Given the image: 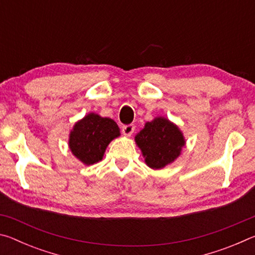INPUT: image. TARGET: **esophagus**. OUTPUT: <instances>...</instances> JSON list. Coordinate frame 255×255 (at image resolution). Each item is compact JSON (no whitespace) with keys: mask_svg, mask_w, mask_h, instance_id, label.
<instances>
[{"mask_svg":"<svg viewBox=\"0 0 255 255\" xmlns=\"http://www.w3.org/2000/svg\"><path fill=\"white\" fill-rule=\"evenodd\" d=\"M123 133L124 135H126V136H130L131 133L133 132V130H135V126H133L132 124H130V125H125V126H123Z\"/></svg>","mask_w":255,"mask_h":255,"instance_id":"obj_1","label":"esophagus"}]
</instances>
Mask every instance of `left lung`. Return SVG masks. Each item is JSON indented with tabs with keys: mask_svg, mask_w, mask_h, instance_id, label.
Here are the masks:
<instances>
[{
	"mask_svg": "<svg viewBox=\"0 0 255 255\" xmlns=\"http://www.w3.org/2000/svg\"><path fill=\"white\" fill-rule=\"evenodd\" d=\"M135 140L143 152L146 164L152 169H162L173 162L184 145L179 128L161 117L146 123Z\"/></svg>",
	"mask_w": 255,
	"mask_h": 255,
	"instance_id": "obj_1",
	"label": "left lung"
}]
</instances>
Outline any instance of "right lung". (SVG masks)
Wrapping results in <instances>:
<instances>
[{
    "label": "right lung",
    "instance_id": "1",
    "mask_svg": "<svg viewBox=\"0 0 255 255\" xmlns=\"http://www.w3.org/2000/svg\"><path fill=\"white\" fill-rule=\"evenodd\" d=\"M119 135V127L114 120L90 114L75 124L70 135V147L80 161L90 165L101 161L107 146Z\"/></svg>",
    "mask_w": 255,
    "mask_h": 255
}]
</instances>
